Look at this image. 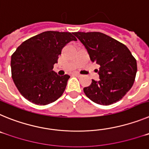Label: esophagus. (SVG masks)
I'll return each mask as SVG.
<instances>
[{
    "label": "esophagus",
    "mask_w": 149,
    "mask_h": 149,
    "mask_svg": "<svg viewBox=\"0 0 149 149\" xmlns=\"http://www.w3.org/2000/svg\"><path fill=\"white\" fill-rule=\"evenodd\" d=\"M74 74L75 76H77V77H81V74L77 73V72H74Z\"/></svg>",
    "instance_id": "esophagus-1"
}]
</instances>
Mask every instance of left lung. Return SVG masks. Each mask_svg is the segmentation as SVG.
Listing matches in <instances>:
<instances>
[{"instance_id":"1","label":"left lung","mask_w":149,"mask_h":149,"mask_svg":"<svg viewBox=\"0 0 149 149\" xmlns=\"http://www.w3.org/2000/svg\"><path fill=\"white\" fill-rule=\"evenodd\" d=\"M92 62L100 65V80L84 88L93 102L110 105L122 99L134 84L137 65L128 48L119 41L100 32H76Z\"/></svg>"}]
</instances>
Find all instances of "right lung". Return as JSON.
<instances>
[{
	"instance_id": "add662e5",
	"label": "right lung",
	"mask_w": 149,
	"mask_h": 149,
	"mask_svg": "<svg viewBox=\"0 0 149 149\" xmlns=\"http://www.w3.org/2000/svg\"><path fill=\"white\" fill-rule=\"evenodd\" d=\"M77 41L68 32L45 31L24 41L11 57L13 82L26 99L46 105L58 99L65 91L70 76L53 71L63 47Z\"/></svg>"
}]
</instances>
